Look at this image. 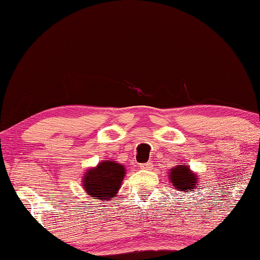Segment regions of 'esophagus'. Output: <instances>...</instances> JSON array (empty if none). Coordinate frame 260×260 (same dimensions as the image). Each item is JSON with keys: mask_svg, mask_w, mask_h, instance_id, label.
<instances>
[{"mask_svg": "<svg viewBox=\"0 0 260 260\" xmlns=\"http://www.w3.org/2000/svg\"><path fill=\"white\" fill-rule=\"evenodd\" d=\"M151 163L147 162V163H142L141 165V169H150L151 168Z\"/></svg>", "mask_w": 260, "mask_h": 260, "instance_id": "obj_1", "label": "esophagus"}]
</instances>
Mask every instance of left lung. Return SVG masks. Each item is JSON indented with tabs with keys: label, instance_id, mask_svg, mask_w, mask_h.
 Returning a JSON list of instances; mask_svg holds the SVG:
<instances>
[{
	"label": "left lung",
	"instance_id": "obj_1",
	"mask_svg": "<svg viewBox=\"0 0 260 260\" xmlns=\"http://www.w3.org/2000/svg\"><path fill=\"white\" fill-rule=\"evenodd\" d=\"M170 181H172L174 186H175L180 191L186 190L189 193L190 189H195L197 188V175L190 172L187 168V166H177L175 168L172 169V173L169 174Z\"/></svg>",
	"mask_w": 260,
	"mask_h": 260
}]
</instances>
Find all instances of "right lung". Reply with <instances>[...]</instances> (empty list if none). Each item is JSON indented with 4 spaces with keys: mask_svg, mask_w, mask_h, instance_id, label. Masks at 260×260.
<instances>
[{
    "mask_svg": "<svg viewBox=\"0 0 260 260\" xmlns=\"http://www.w3.org/2000/svg\"><path fill=\"white\" fill-rule=\"evenodd\" d=\"M125 169L117 162L105 161L93 169L87 170L84 176V188L91 198L109 201L115 198L120 188Z\"/></svg>",
    "mask_w": 260,
    "mask_h": 260,
    "instance_id": "add662e5",
    "label": "right lung"
}]
</instances>
